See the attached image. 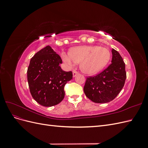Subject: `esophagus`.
Wrapping results in <instances>:
<instances>
[{
	"mask_svg": "<svg viewBox=\"0 0 148 148\" xmlns=\"http://www.w3.org/2000/svg\"><path fill=\"white\" fill-rule=\"evenodd\" d=\"M78 74V72L77 71L73 70V77H76V75H77Z\"/></svg>",
	"mask_w": 148,
	"mask_h": 148,
	"instance_id": "esophagus-1",
	"label": "esophagus"
}]
</instances>
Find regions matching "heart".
Returning <instances> with one entry per match:
<instances>
[{"label":"heart","instance_id":"heart-1","mask_svg":"<svg viewBox=\"0 0 148 148\" xmlns=\"http://www.w3.org/2000/svg\"><path fill=\"white\" fill-rule=\"evenodd\" d=\"M62 60L70 66L80 62L84 73L92 74L101 70L108 63L110 52L108 49L97 46H82L73 48L69 53H62Z\"/></svg>","mask_w":148,"mask_h":148}]
</instances>
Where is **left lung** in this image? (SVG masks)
<instances>
[{
  "mask_svg": "<svg viewBox=\"0 0 148 148\" xmlns=\"http://www.w3.org/2000/svg\"><path fill=\"white\" fill-rule=\"evenodd\" d=\"M112 63L101 72L88 77L84 86L86 97L94 102L107 103L114 100L124 86L127 73L122 56L112 49Z\"/></svg>",
  "mask_w": 148,
  "mask_h": 148,
  "instance_id": "1",
  "label": "left lung"
}]
</instances>
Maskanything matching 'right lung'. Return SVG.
<instances>
[{
	"label": "right lung",
	"instance_id": "right-lung-1",
	"mask_svg": "<svg viewBox=\"0 0 148 148\" xmlns=\"http://www.w3.org/2000/svg\"><path fill=\"white\" fill-rule=\"evenodd\" d=\"M62 63L59 55L49 46L31 58L27 70L28 86L31 96L40 105L51 107L64 99L65 85L73 78V73L62 70Z\"/></svg>",
	"mask_w": 148,
	"mask_h": 148
}]
</instances>
